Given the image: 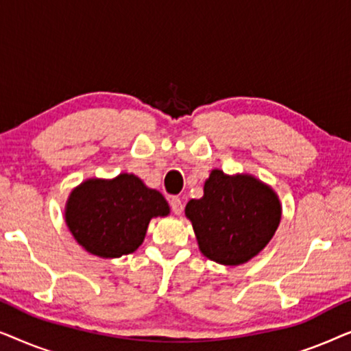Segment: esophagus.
<instances>
[{
	"label": "esophagus",
	"instance_id": "obj_1",
	"mask_svg": "<svg viewBox=\"0 0 351 351\" xmlns=\"http://www.w3.org/2000/svg\"><path fill=\"white\" fill-rule=\"evenodd\" d=\"M169 204H171L172 213H174L176 215H180L182 210H184V204H182V199L177 198V196H172Z\"/></svg>",
	"mask_w": 351,
	"mask_h": 351
}]
</instances>
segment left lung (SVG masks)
I'll use <instances>...</instances> for the list:
<instances>
[{"label": "left lung", "instance_id": "1", "mask_svg": "<svg viewBox=\"0 0 351 351\" xmlns=\"http://www.w3.org/2000/svg\"><path fill=\"white\" fill-rule=\"evenodd\" d=\"M199 251L222 265H241L256 257L275 234L281 220L278 195L249 174L227 176L214 169L204 195L186 203Z\"/></svg>", "mask_w": 351, "mask_h": 351}]
</instances>
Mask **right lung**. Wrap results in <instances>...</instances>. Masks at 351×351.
Masks as SVG:
<instances>
[{"label": "right lung", "mask_w": 351, "mask_h": 351, "mask_svg": "<svg viewBox=\"0 0 351 351\" xmlns=\"http://www.w3.org/2000/svg\"><path fill=\"white\" fill-rule=\"evenodd\" d=\"M167 214L165 196L134 174H119L110 180L88 179L71 191L65 206V222L73 238L102 258L136 251L150 220Z\"/></svg>", "instance_id": "obj_1"}]
</instances>
